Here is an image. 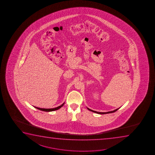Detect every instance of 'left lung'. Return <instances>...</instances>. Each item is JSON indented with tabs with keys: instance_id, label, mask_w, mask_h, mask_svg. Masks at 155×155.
Returning a JSON list of instances; mask_svg holds the SVG:
<instances>
[{
	"instance_id": "obj_1",
	"label": "left lung",
	"mask_w": 155,
	"mask_h": 155,
	"mask_svg": "<svg viewBox=\"0 0 155 155\" xmlns=\"http://www.w3.org/2000/svg\"><path fill=\"white\" fill-rule=\"evenodd\" d=\"M88 108V110H91V112H93L94 113H97V114H108V113H114L115 112H116L117 110H119V108H117L116 110H113V111H110V112H96V111H95V110H91V109H89V108Z\"/></svg>"
}]
</instances>
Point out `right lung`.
<instances>
[{
  "label": "right lung",
  "instance_id": "right-lung-1",
  "mask_svg": "<svg viewBox=\"0 0 155 155\" xmlns=\"http://www.w3.org/2000/svg\"><path fill=\"white\" fill-rule=\"evenodd\" d=\"M64 104V103L63 104L61 105L60 106H58L57 107H55V108H38V107H35V108H37V109H38V110H43V111H45V112H51V111H53V110H59V108H61L62 106H63Z\"/></svg>",
  "mask_w": 155,
  "mask_h": 155
}]
</instances>
